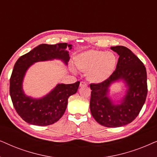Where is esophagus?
<instances>
[{"mask_svg": "<svg viewBox=\"0 0 157 157\" xmlns=\"http://www.w3.org/2000/svg\"><path fill=\"white\" fill-rule=\"evenodd\" d=\"M80 86L81 87H86L87 86V83L85 82H83V81H82V82H80Z\"/></svg>", "mask_w": 157, "mask_h": 157, "instance_id": "obj_1", "label": "esophagus"}]
</instances>
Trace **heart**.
Wrapping results in <instances>:
<instances>
[{
    "label": "heart",
    "mask_w": 157,
    "mask_h": 157,
    "mask_svg": "<svg viewBox=\"0 0 157 157\" xmlns=\"http://www.w3.org/2000/svg\"><path fill=\"white\" fill-rule=\"evenodd\" d=\"M75 62L78 70L86 72L90 82L100 83L113 75L118 59L113 52L91 49L79 54L75 57Z\"/></svg>",
    "instance_id": "b5f03b06"
}]
</instances>
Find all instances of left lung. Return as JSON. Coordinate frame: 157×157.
<instances>
[{
	"mask_svg": "<svg viewBox=\"0 0 157 157\" xmlns=\"http://www.w3.org/2000/svg\"><path fill=\"white\" fill-rule=\"evenodd\" d=\"M110 49L119 55L116 70L104 82L90 85V108L98 124L116 128L130 124L139 114L147 95V75L143 62L130 49L123 46ZM119 80L124 81L127 90L120 103L116 104L108 96L109 87Z\"/></svg>",
	"mask_w": 157,
	"mask_h": 157,
	"instance_id": "obj_1",
	"label": "left lung"
}]
</instances>
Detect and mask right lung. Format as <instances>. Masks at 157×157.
Returning <instances> with one entry per match:
<instances>
[{
  "instance_id": "add662e5",
  "label": "right lung",
  "mask_w": 157,
  "mask_h": 157,
  "mask_svg": "<svg viewBox=\"0 0 157 157\" xmlns=\"http://www.w3.org/2000/svg\"><path fill=\"white\" fill-rule=\"evenodd\" d=\"M71 44L59 43L50 45L42 44L18 58L10 78V95L17 113L28 124L49 126L59 120L65 112L70 96L77 93L80 82L73 84H58L47 95L33 98L25 95L23 80L26 71L33 64L52 59H61L67 64L70 57Z\"/></svg>"
}]
</instances>
